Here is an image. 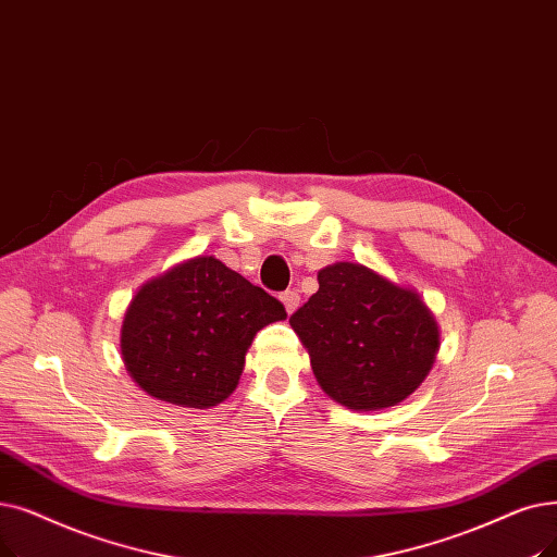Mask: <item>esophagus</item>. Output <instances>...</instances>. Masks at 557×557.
<instances>
[{"label": "esophagus", "instance_id": "1", "mask_svg": "<svg viewBox=\"0 0 557 557\" xmlns=\"http://www.w3.org/2000/svg\"><path fill=\"white\" fill-rule=\"evenodd\" d=\"M280 300L284 302V309H286L288 313H294V311L298 309V305H300L298 292H284V294L280 296Z\"/></svg>", "mask_w": 557, "mask_h": 557}]
</instances>
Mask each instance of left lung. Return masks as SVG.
I'll use <instances>...</instances> for the list:
<instances>
[{
	"label": "left lung",
	"instance_id": "8db88e82",
	"mask_svg": "<svg viewBox=\"0 0 557 557\" xmlns=\"http://www.w3.org/2000/svg\"><path fill=\"white\" fill-rule=\"evenodd\" d=\"M321 389L359 412L403 403L430 373L440 327L412 288L336 261L292 319Z\"/></svg>",
	"mask_w": 557,
	"mask_h": 557
}]
</instances>
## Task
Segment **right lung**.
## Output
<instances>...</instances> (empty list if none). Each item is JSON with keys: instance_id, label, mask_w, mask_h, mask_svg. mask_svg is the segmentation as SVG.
Wrapping results in <instances>:
<instances>
[{"instance_id": "add662e5", "label": "right lung", "mask_w": 557, "mask_h": 557, "mask_svg": "<svg viewBox=\"0 0 557 557\" xmlns=\"http://www.w3.org/2000/svg\"><path fill=\"white\" fill-rule=\"evenodd\" d=\"M284 319V305L261 286L221 259L196 257L138 288L120 350L145 394L209 409L236 389L255 334Z\"/></svg>"}]
</instances>
